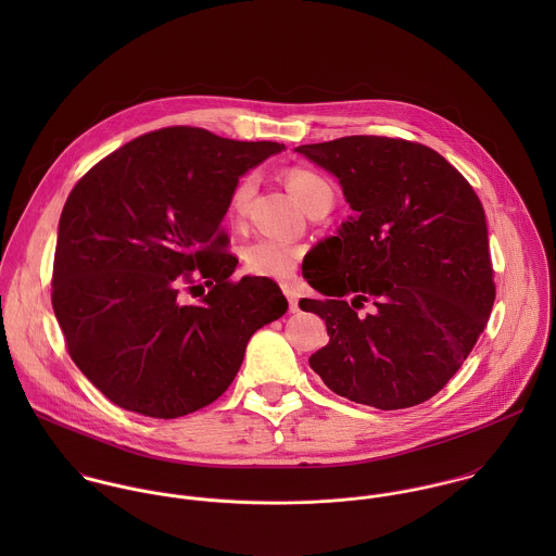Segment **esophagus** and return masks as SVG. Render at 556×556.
<instances>
[{"label": "esophagus", "mask_w": 556, "mask_h": 556, "mask_svg": "<svg viewBox=\"0 0 556 556\" xmlns=\"http://www.w3.org/2000/svg\"><path fill=\"white\" fill-rule=\"evenodd\" d=\"M282 291H285V295L289 300V311L298 313L300 311V295H298V291L293 287H282Z\"/></svg>", "instance_id": "34e87169"}]
</instances>
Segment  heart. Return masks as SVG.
Here are the masks:
<instances>
[{"instance_id": "heart-1", "label": "heart", "mask_w": 556, "mask_h": 556, "mask_svg": "<svg viewBox=\"0 0 556 556\" xmlns=\"http://www.w3.org/2000/svg\"><path fill=\"white\" fill-rule=\"evenodd\" d=\"M287 184L295 199L304 205L306 212H311L318 203H333V188L327 177H323L315 168L308 166H293L287 170ZM256 192V175L245 173L241 175L236 186L229 192V216L241 223L250 210V201ZM302 248L276 238H258L250 241L243 252V267L252 276L261 278H274V280H289L300 261H302Z\"/></svg>"}]
</instances>
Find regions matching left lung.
I'll use <instances>...</instances> for the list:
<instances>
[{
    "mask_svg": "<svg viewBox=\"0 0 556 556\" xmlns=\"http://www.w3.org/2000/svg\"><path fill=\"white\" fill-rule=\"evenodd\" d=\"M298 152L333 173L357 212L327 241L336 274H304L327 295L300 302L329 336L311 368L357 404L396 410L426 402L469 357L496 298L476 190L415 141L357 135ZM366 301L376 313L357 318Z\"/></svg>",
    "mask_w": 556,
    "mask_h": 556,
    "instance_id": "obj_1",
    "label": "left lung"
}]
</instances>
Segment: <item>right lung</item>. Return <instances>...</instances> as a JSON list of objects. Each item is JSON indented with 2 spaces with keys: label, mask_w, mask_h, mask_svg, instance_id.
Segmentation results:
<instances>
[{
  "label": "right lung",
  "mask_w": 556,
  "mask_h": 556,
  "mask_svg": "<svg viewBox=\"0 0 556 556\" xmlns=\"http://www.w3.org/2000/svg\"><path fill=\"white\" fill-rule=\"evenodd\" d=\"M282 148L170 126L93 164L68 194L51 302L73 362L117 406L175 419L212 404L252 333L287 313L274 280H231L223 229L239 175Z\"/></svg>",
  "instance_id": "1"
}]
</instances>
